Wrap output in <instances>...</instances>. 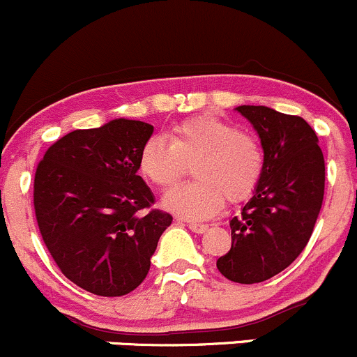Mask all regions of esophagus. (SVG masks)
<instances>
[{"label":"esophagus","instance_id":"obj_1","mask_svg":"<svg viewBox=\"0 0 357 357\" xmlns=\"http://www.w3.org/2000/svg\"><path fill=\"white\" fill-rule=\"evenodd\" d=\"M189 229L196 234H203L204 231H208V224H199V222H187Z\"/></svg>","mask_w":357,"mask_h":357}]
</instances>
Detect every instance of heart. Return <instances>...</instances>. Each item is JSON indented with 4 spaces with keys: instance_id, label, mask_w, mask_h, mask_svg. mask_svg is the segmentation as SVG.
I'll use <instances>...</instances> for the list:
<instances>
[{
    "instance_id": "1",
    "label": "heart",
    "mask_w": 357,
    "mask_h": 357,
    "mask_svg": "<svg viewBox=\"0 0 357 357\" xmlns=\"http://www.w3.org/2000/svg\"><path fill=\"white\" fill-rule=\"evenodd\" d=\"M190 163L196 180L165 194L163 206L178 217L204 220L222 210L225 196L238 201L255 189L264 153L255 137L213 114L183 119L170 140L154 135L140 149V174L160 189L174 185Z\"/></svg>"
}]
</instances>
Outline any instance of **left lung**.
Segmentation results:
<instances>
[{
  "mask_svg": "<svg viewBox=\"0 0 357 357\" xmlns=\"http://www.w3.org/2000/svg\"><path fill=\"white\" fill-rule=\"evenodd\" d=\"M264 149V168L241 215L232 217V245L217 260L234 283H262L287 269L309 243L324 196V158L317 135L300 116L266 105H239Z\"/></svg>",
  "mask_w": 357,
  "mask_h": 357,
  "instance_id": "obj_1",
  "label": "left lung"
}]
</instances>
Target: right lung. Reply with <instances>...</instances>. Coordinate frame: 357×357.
<instances>
[{
  "instance_id": "right-lung-1",
  "label": "right lung",
  "mask_w": 357,
  "mask_h": 357,
  "mask_svg": "<svg viewBox=\"0 0 357 357\" xmlns=\"http://www.w3.org/2000/svg\"><path fill=\"white\" fill-rule=\"evenodd\" d=\"M154 126L111 119L74 130L45 153L34 177V210L48 252L67 280L100 297L135 290L151 269L172 215L140 210L154 194L139 175Z\"/></svg>"
}]
</instances>
